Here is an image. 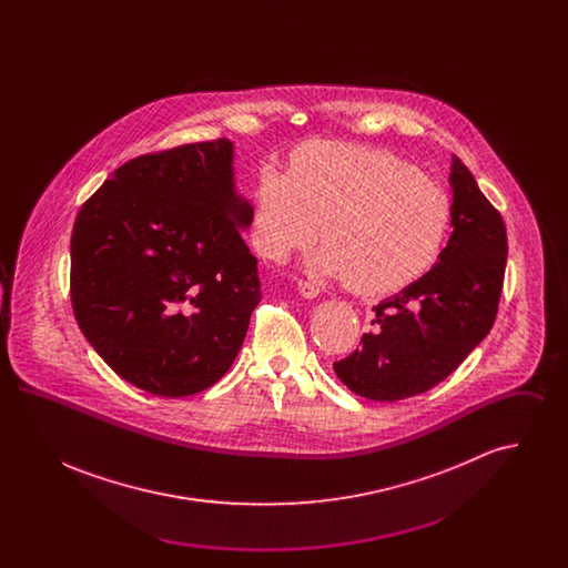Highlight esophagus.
<instances>
[{
  "instance_id": "1",
  "label": "esophagus",
  "mask_w": 568,
  "mask_h": 568,
  "mask_svg": "<svg viewBox=\"0 0 568 568\" xmlns=\"http://www.w3.org/2000/svg\"><path fill=\"white\" fill-rule=\"evenodd\" d=\"M297 290H300V294L304 297H317V294H320V287L313 285V283H308V281H300V283H297Z\"/></svg>"
}]
</instances>
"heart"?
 <instances>
[{
    "label": "heart",
    "instance_id": "b5f03b06",
    "mask_svg": "<svg viewBox=\"0 0 568 568\" xmlns=\"http://www.w3.org/2000/svg\"><path fill=\"white\" fill-rule=\"evenodd\" d=\"M449 223L447 191L415 165L343 142L302 144L290 174L264 168L253 195V241L264 257L283 262L320 232L315 268L359 296L403 290L428 272Z\"/></svg>",
    "mask_w": 568,
    "mask_h": 568
}]
</instances>
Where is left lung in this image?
Here are the masks:
<instances>
[{"label":"left lung","mask_w":568,"mask_h":568,"mask_svg":"<svg viewBox=\"0 0 568 568\" xmlns=\"http://www.w3.org/2000/svg\"><path fill=\"white\" fill-rule=\"evenodd\" d=\"M452 239L438 264L383 300L359 347L334 362L357 396L394 403L449 377L496 322L507 268V227L470 170L452 165Z\"/></svg>","instance_id":"8db88e82"}]
</instances>
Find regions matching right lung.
Masks as SVG:
<instances>
[{"label": "right lung", "mask_w": 568, "mask_h": 568, "mask_svg": "<svg viewBox=\"0 0 568 568\" xmlns=\"http://www.w3.org/2000/svg\"><path fill=\"white\" fill-rule=\"evenodd\" d=\"M251 221L227 138L134 158L82 204L70 239L72 311L119 377L181 398L227 373L262 300L241 234Z\"/></svg>", "instance_id": "obj_1"}]
</instances>
